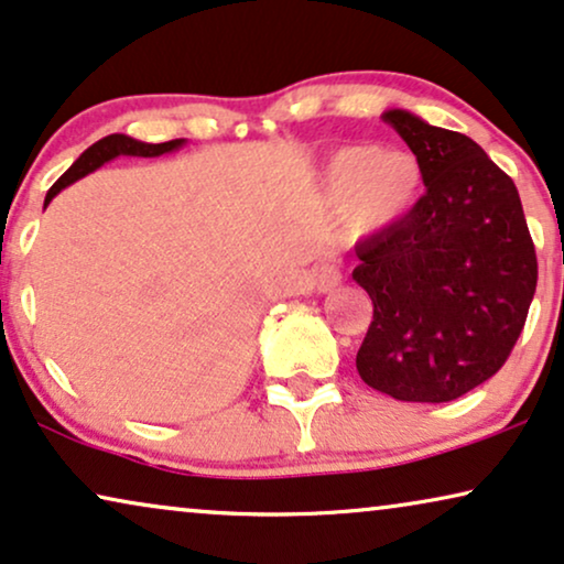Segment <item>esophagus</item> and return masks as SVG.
Wrapping results in <instances>:
<instances>
[{"instance_id":"34e87169","label":"esophagus","mask_w":564,"mask_h":564,"mask_svg":"<svg viewBox=\"0 0 564 564\" xmlns=\"http://www.w3.org/2000/svg\"><path fill=\"white\" fill-rule=\"evenodd\" d=\"M343 281V270L337 262H322L317 268V273H314V289L319 291V294H327V291H335L340 286Z\"/></svg>"}]
</instances>
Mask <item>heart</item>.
<instances>
[{"label": "heart", "mask_w": 564, "mask_h": 564, "mask_svg": "<svg viewBox=\"0 0 564 564\" xmlns=\"http://www.w3.org/2000/svg\"><path fill=\"white\" fill-rule=\"evenodd\" d=\"M322 187L329 204L345 206V231L366 237L394 227L417 206L425 172L417 156L402 149L381 152L369 144L340 147L322 167Z\"/></svg>", "instance_id": "obj_1"}]
</instances>
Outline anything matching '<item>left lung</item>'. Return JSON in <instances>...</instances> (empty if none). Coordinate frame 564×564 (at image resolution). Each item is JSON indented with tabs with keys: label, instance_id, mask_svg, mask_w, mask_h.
<instances>
[{
	"label": "left lung",
	"instance_id": "8db88e82",
	"mask_svg": "<svg viewBox=\"0 0 564 564\" xmlns=\"http://www.w3.org/2000/svg\"><path fill=\"white\" fill-rule=\"evenodd\" d=\"M425 172L417 206L356 245L373 302L356 369L402 402H452L498 373L527 325L536 250L506 172L464 133L387 110Z\"/></svg>",
	"mask_w": 564,
	"mask_h": 564
}]
</instances>
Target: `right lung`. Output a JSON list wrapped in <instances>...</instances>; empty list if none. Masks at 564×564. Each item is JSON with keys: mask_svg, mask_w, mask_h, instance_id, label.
Returning <instances> with one entry per match:
<instances>
[{"mask_svg": "<svg viewBox=\"0 0 564 564\" xmlns=\"http://www.w3.org/2000/svg\"><path fill=\"white\" fill-rule=\"evenodd\" d=\"M183 141L185 139H172V141H164V144H147V141H137V139L126 137V133H110V137L95 141L93 147L85 149V152L79 154V160L56 180L54 187H51L46 195V206L51 204V198L62 191V187L77 183L79 177L89 175V172H95L97 167H102L105 162L116 160V156H120V154L123 156H160V154L172 152V149H180L183 147Z\"/></svg>", "mask_w": 564, "mask_h": 564, "instance_id": "add662e5", "label": "right lung"}]
</instances>
